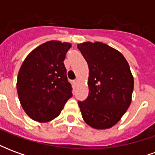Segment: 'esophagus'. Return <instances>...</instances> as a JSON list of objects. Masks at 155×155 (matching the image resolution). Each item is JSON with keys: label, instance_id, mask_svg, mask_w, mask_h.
<instances>
[{"label": "esophagus", "instance_id": "esophagus-1", "mask_svg": "<svg viewBox=\"0 0 155 155\" xmlns=\"http://www.w3.org/2000/svg\"><path fill=\"white\" fill-rule=\"evenodd\" d=\"M78 81H79V80H78V79H76V80H74V84H77Z\"/></svg>", "mask_w": 155, "mask_h": 155}]
</instances>
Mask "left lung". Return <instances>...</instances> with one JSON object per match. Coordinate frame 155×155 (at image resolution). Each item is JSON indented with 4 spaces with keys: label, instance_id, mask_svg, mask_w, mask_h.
I'll return each mask as SVG.
<instances>
[{
    "label": "left lung",
    "instance_id": "left-lung-1",
    "mask_svg": "<svg viewBox=\"0 0 155 155\" xmlns=\"http://www.w3.org/2000/svg\"><path fill=\"white\" fill-rule=\"evenodd\" d=\"M89 66V95L78 101L85 123L109 129L121 119L131 103L134 78L120 51L101 42L78 44Z\"/></svg>",
    "mask_w": 155,
    "mask_h": 155
}]
</instances>
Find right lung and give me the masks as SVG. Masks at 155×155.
Returning a JSON list of instances; mask_svg holds the SVG:
<instances>
[{"mask_svg": "<svg viewBox=\"0 0 155 155\" xmlns=\"http://www.w3.org/2000/svg\"><path fill=\"white\" fill-rule=\"evenodd\" d=\"M70 43L51 41L25 58L17 77V93L23 110L39 122L54 120L72 96L64 60Z\"/></svg>", "mask_w": 155, "mask_h": 155, "instance_id": "1", "label": "right lung"}]
</instances>
